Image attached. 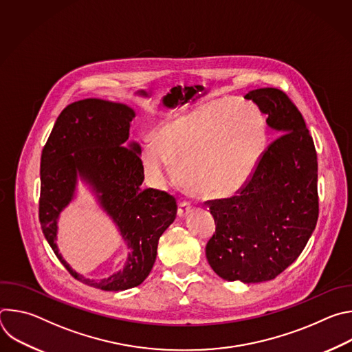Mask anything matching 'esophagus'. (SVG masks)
Returning <instances> with one entry per match:
<instances>
[{
  "label": "esophagus",
  "instance_id": "obj_1",
  "mask_svg": "<svg viewBox=\"0 0 352 352\" xmlns=\"http://www.w3.org/2000/svg\"><path fill=\"white\" fill-rule=\"evenodd\" d=\"M192 212V206L188 202H181L178 206V217L185 219Z\"/></svg>",
  "mask_w": 352,
  "mask_h": 352
}]
</instances>
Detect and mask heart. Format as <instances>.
<instances>
[{
	"instance_id": "1",
	"label": "heart",
	"mask_w": 352,
	"mask_h": 352,
	"mask_svg": "<svg viewBox=\"0 0 352 352\" xmlns=\"http://www.w3.org/2000/svg\"><path fill=\"white\" fill-rule=\"evenodd\" d=\"M265 118L256 104L221 98L160 124L142 152V166L156 185L170 164L193 195L219 199L241 190L266 144Z\"/></svg>"
}]
</instances>
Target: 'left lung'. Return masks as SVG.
Here are the masks:
<instances>
[{
    "mask_svg": "<svg viewBox=\"0 0 352 352\" xmlns=\"http://www.w3.org/2000/svg\"><path fill=\"white\" fill-rule=\"evenodd\" d=\"M245 98L267 116L278 138L238 196L210 205L216 234L206 258L221 278L252 284L277 277L308 243L319 216L318 157L302 116L284 91L262 87Z\"/></svg>",
    "mask_w": 352,
    "mask_h": 352,
    "instance_id": "left-lung-1",
    "label": "left lung"
}]
</instances>
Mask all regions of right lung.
<instances>
[{
  "mask_svg": "<svg viewBox=\"0 0 352 352\" xmlns=\"http://www.w3.org/2000/svg\"><path fill=\"white\" fill-rule=\"evenodd\" d=\"M135 110L102 98H85L58 116L43 148L40 209L43 234L65 269L79 281L104 291H124L144 281L157 256L163 232L177 216L175 199L157 189H142V148L129 140ZM84 182L116 224L126 245L124 267L106 278L87 279L62 258L56 245L60 213Z\"/></svg>",
  "mask_w": 352,
  "mask_h": 352,
  "instance_id": "obj_1",
  "label": "right lung"
}]
</instances>
